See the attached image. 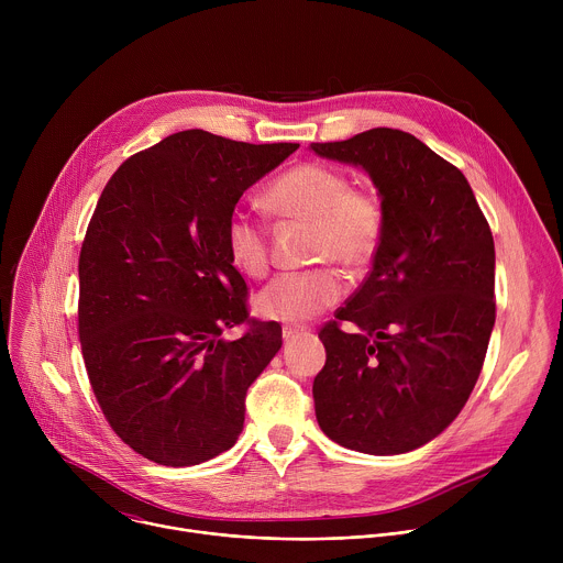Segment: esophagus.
Returning a JSON list of instances; mask_svg holds the SVG:
<instances>
[{
    "mask_svg": "<svg viewBox=\"0 0 563 563\" xmlns=\"http://www.w3.org/2000/svg\"><path fill=\"white\" fill-rule=\"evenodd\" d=\"M300 334H305V328H300V325H285V328H283V339H285V341H294V339H298Z\"/></svg>",
    "mask_w": 563,
    "mask_h": 563,
    "instance_id": "34e87169",
    "label": "esophagus"
}]
</instances>
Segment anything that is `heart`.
<instances>
[{
    "instance_id": "obj_1",
    "label": "heart",
    "mask_w": 563,
    "mask_h": 563,
    "mask_svg": "<svg viewBox=\"0 0 563 563\" xmlns=\"http://www.w3.org/2000/svg\"><path fill=\"white\" fill-rule=\"evenodd\" d=\"M265 202L283 218L311 222V256L336 261L347 272L367 267L383 240L385 216L380 200L361 189H350L347 178L325 165L305 163L280 174L265 191ZM224 245L229 261L250 278L269 269L265 227L233 213L227 222ZM345 294V283L334 267H313L276 276L254 300L258 316L280 323H305L334 307Z\"/></svg>"
}]
</instances>
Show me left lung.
I'll return each mask as SVG.
<instances>
[{
	"mask_svg": "<svg viewBox=\"0 0 563 563\" xmlns=\"http://www.w3.org/2000/svg\"><path fill=\"white\" fill-rule=\"evenodd\" d=\"M374 183L385 229L372 272L318 339L316 421L365 454H404L461 412L495 328V240L465 176L415 135L369 129L311 142ZM357 325L354 335L338 323Z\"/></svg>",
	"mask_w": 563,
	"mask_h": 563,
	"instance_id": "8db88e82",
	"label": "left lung"
}]
</instances>
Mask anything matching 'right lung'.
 <instances>
[{
  "label": "right lung",
  "mask_w": 563,
  "mask_h": 563,
  "mask_svg": "<svg viewBox=\"0 0 563 563\" xmlns=\"http://www.w3.org/2000/svg\"><path fill=\"white\" fill-rule=\"evenodd\" d=\"M296 148L180 131L131 155L98 200L79 252V343L113 432L153 463L233 448L247 389L283 345L278 323L222 336L247 320L224 231Z\"/></svg>",
  "instance_id": "obj_1"
}]
</instances>
